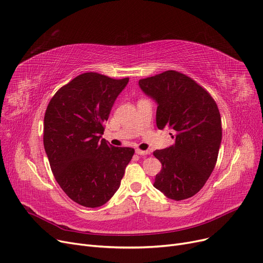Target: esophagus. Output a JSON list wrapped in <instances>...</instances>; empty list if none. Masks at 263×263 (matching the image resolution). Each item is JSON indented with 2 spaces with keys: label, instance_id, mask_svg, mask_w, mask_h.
<instances>
[{
  "label": "esophagus",
  "instance_id": "esophagus-1",
  "mask_svg": "<svg viewBox=\"0 0 263 263\" xmlns=\"http://www.w3.org/2000/svg\"><path fill=\"white\" fill-rule=\"evenodd\" d=\"M135 153L138 154V155H140V156H145V155L149 154V152H148V151H141V149H136Z\"/></svg>",
  "mask_w": 263,
  "mask_h": 263
}]
</instances>
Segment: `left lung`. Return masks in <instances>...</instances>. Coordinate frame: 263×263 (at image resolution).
<instances>
[{
  "mask_svg": "<svg viewBox=\"0 0 263 263\" xmlns=\"http://www.w3.org/2000/svg\"><path fill=\"white\" fill-rule=\"evenodd\" d=\"M139 85L158 105V129L174 130L175 143L154 152L162 164L154 187L175 201L191 198L216 165L222 135L219 109L206 90L176 71L141 79Z\"/></svg>",
  "mask_w": 263,
  "mask_h": 263,
  "instance_id": "1",
  "label": "left lung"
}]
</instances>
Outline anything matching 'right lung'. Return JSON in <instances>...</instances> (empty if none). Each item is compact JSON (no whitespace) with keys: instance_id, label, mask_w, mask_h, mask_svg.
I'll list each match as a JSON object with an SVG mask.
<instances>
[{"instance_id":"obj_1","label":"right lung","mask_w":263,"mask_h":263,"mask_svg":"<svg viewBox=\"0 0 263 263\" xmlns=\"http://www.w3.org/2000/svg\"><path fill=\"white\" fill-rule=\"evenodd\" d=\"M129 78L84 73L61 87L44 117V147L66 196L86 208L104 205L115 193L134 155L102 139L103 124Z\"/></svg>"}]
</instances>
